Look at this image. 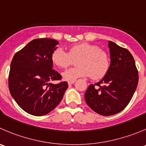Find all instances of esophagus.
<instances>
[{
	"instance_id": "1",
	"label": "esophagus",
	"mask_w": 146,
	"mask_h": 146,
	"mask_svg": "<svg viewBox=\"0 0 146 146\" xmlns=\"http://www.w3.org/2000/svg\"><path fill=\"white\" fill-rule=\"evenodd\" d=\"M75 82H76V80H71V81H68V86H70V85L73 84V83H74Z\"/></svg>"
}]
</instances>
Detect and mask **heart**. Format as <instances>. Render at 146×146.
Here are the masks:
<instances>
[{"instance_id":"1","label":"heart","mask_w":146,"mask_h":146,"mask_svg":"<svg viewBox=\"0 0 146 146\" xmlns=\"http://www.w3.org/2000/svg\"><path fill=\"white\" fill-rule=\"evenodd\" d=\"M76 61V67L68 69L63 73L65 80H71L90 76L93 79H100L108 72L110 66L109 56L105 50L96 45L82 43L71 46L68 53L62 48H56L51 55L53 64L61 68H66Z\"/></svg>"}]
</instances>
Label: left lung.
I'll use <instances>...</instances> for the list:
<instances>
[{"instance_id":"left-lung-1","label":"left lung","mask_w":146,"mask_h":146,"mask_svg":"<svg viewBox=\"0 0 146 146\" xmlns=\"http://www.w3.org/2000/svg\"><path fill=\"white\" fill-rule=\"evenodd\" d=\"M111 64L106 74L85 93L88 106L101 115L121 112L131 101L138 83V70L132 54L126 48L108 42Z\"/></svg>"}]
</instances>
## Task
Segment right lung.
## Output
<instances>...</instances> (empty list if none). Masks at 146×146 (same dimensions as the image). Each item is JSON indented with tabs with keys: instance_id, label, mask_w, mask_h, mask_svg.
<instances>
[{
	"instance_id": "obj_1",
	"label": "right lung",
	"mask_w": 146,
	"mask_h": 146,
	"mask_svg": "<svg viewBox=\"0 0 146 146\" xmlns=\"http://www.w3.org/2000/svg\"><path fill=\"white\" fill-rule=\"evenodd\" d=\"M58 42L51 38L31 40L14 55L11 63L8 87L17 104L28 113L41 116L59 104L68 83L58 84L62 76L53 69L51 55Z\"/></svg>"
}]
</instances>
